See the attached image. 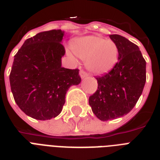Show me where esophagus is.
I'll list each match as a JSON object with an SVG mask.
<instances>
[{
	"label": "esophagus",
	"mask_w": 160,
	"mask_h": 160,
	"mask_svg": "<svg viewBox=\"0 0 160 160\" xmlns=\"http://www.w3.org/2000/svg\"><path fill=\"white\" fill-rule=\"evenodd\" d=\"M80 77L82 78V79H84V78H86L88 76V73L87 72H85V70H81L80 71Z\"/></svg>",
	"instance_id": "esophagus-1"
}]
</instances>
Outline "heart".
Returning <instances> with one entry per match:
<instances>
[{
    "instance_id": "1",
    "label": "heart",
    "mask_w": 160,
    "mask_h": 160,
    "mask_svg": "<svg viewBox=\"0 0 160 160\" xmlns=\"http://www.w3.org/2000/svg\"><path fill=\"white\" fill-rule=\"evenodd\" d=\"M73 52L85 60V66L95 74L108 72L118 61L119 48L112 40L98 36L78 39L72 45Z\"/></svg>"
}]
</instances>
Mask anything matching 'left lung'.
<instances>
[{"label":"left lung","mask_w":160,"mask_h":160,"mask_svg":"<svg viewBox=\"0 0 160 160\" xmlns=\"http://www.w3.org/2000/svg\"><path fill=\"white\" fill-rule=\"evenodd\" d=\"M119 48L112 70L97 76L98 89L89 98L93 113L103 121L127 114L136 105L146 81V61L138 46L119 35H110Z\"/></svg>","instance_id":"1"}]
</instances>
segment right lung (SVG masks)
<instances>
[{
    "label": "right lung",
    "mask_w": 160,
    "mask_h": 160,
    "mask_svg": "<svg viewBox=\"0 0 160 160\" xmlns=\"http://www.w3.org/2000/svg\"><path fill=\"white\" fill-rule=\"evenodd\" d=\"M64 31L51 30L27 39L14 56L10 84L14 100L28 116L39 120L55 118L62 110L65 94L79 85V70L61 66L65 54Z\"/></svg>",
    "instance_id": "1"
}]
</instances>
